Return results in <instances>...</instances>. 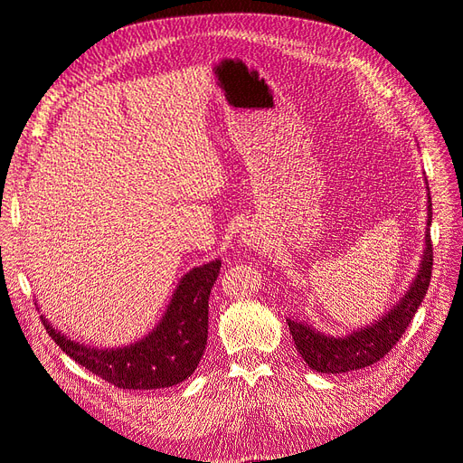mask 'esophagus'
<instances>
[{
    "instance_id": "34e87169",
    "label": "esophagus",
    "mask_w": 463,
    "mask_h": 463,
    "mask_svg": "<svg viewBox=\"0 0 463 463\" xmlns=\"http://www.w3.org/2000/svg\"><path fill=\"white\" fill-rule=\"evenodd\" d=\"M259 240H260V237H257V235H253V233L247 235V243H249V245H257V247H259Z\"/></svg>"
}]
</instances>
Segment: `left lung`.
<instances>
[{"mask_svg": "<svg viewBox=\"0 0 463 463\" xmlns=\"http://www.w3.org/2000/svg\"><path fill=\"white\" fill-rule=\"evenodd\" d=\"M427 208H429V214H427L429 220H427V232H425V253L421 260V270H419L408 293H405V296L400 299V303H396L394 309H390L381 320H376L374 325L367 328H361L354 334L345 335V338H332V335L320 334L311 326L301 325V322L286 318L298 352L313 371L342 374L347 371L369 367V365H374L376 361H381L390 349L400 342L405 328L411 325V320L430 284V274H432L430 194H429Z\"/></svg>", "mask_w": 463, "mask_h": 463, "instance_id": "8db88e82", "label": "left lung"}]
</instances>
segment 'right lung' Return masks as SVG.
Listing matches in <instances>:
<instances>
[{
  "mask_svg": "<svg viewBox=\"0 0 463 463\" xmlns=\"http://www.w3.org/2000/svg\"><path fill=\"white\" fill-rule=\"evenodd\" d=\"M220 260L187 272L156 330L119 349H96L67 340L40 317L50 338L79 365L123 390H154L184 383L197 369L208 338V298Z\"/></svg>",
  "mask_w": 463,
  "mask_h": 463,
  "instance_id": "right-lung-1",
  "label": "right lung"
}]
</instances>
